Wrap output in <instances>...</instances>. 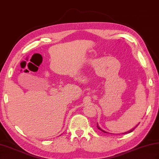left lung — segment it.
Segmentation results:
<instances>
[{"label": "left lung", "instance_id": "1", "mask_svg": "<svg viewBox=\"0 0 159 159\" xmlns=\"http://www.w3.org/2000/svg\"><path fill=\"white\" fill-rule=\"evenodd\" d=\"M138 125V124L136 126V127L135 128H132V129H130V130H129V131H128V132H124V133H123V134H128V133H130V132H132V131H133V130L134 129H135L136 127H137V126ZM97 128H98L99 129H100L101 130V131H102L103 132H105V133H107L108 134V132H105V131H104V130L103 129H101L100 127H99V125H98V124H97Z\"/></svg>", "mask_w": 159, "mask_h": 159}]
</instances>
